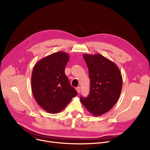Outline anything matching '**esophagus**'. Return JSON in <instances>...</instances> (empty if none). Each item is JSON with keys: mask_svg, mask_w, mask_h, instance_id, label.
I'll return each mask as SVG.
<instances>
[{"mask_svg": "<svg viewBox=\"0 0 150 150\" xmlns=\"http://www.w3.org/2000/svg\"><path fill=\"white\" fill-rule=\"evenodd\" d=\"M76 91H77V92L79 93L80 92V90H81V89H80V87H77L76 88Z\"/></svg>", "mask_w": 150, "mask_h": 150, "instance_id": "esophagus-1", "label": "esophagus"}]
</instances>
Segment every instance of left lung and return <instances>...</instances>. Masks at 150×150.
<instances>
[{"mask_svg":"<svg viewBox=\"0 0 150 150\" xmlns=\"http://www.w3.org/2000/svg\"><path fill=\"white\" fill-rule=\"evenodd\" d=\"M91 81L89 95L80 101L92 115L105 114L115 105L122 89V77L115 63L100 54H84Z\"/></svg>","mask_w":150,"mask_h":150,"instance_id":"8db88e82","label":"left lung"}]
</instances>
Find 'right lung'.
<instances>
[{"label":"right lung","instance_id":"add662e5","mask_svg":"<svg viewBox=\"0 0 150 150\" xmlns=\"http://www.w3.org/2000/svg\"><path fill=\"white\" fill-rule=\"evenodd\" d=\"M69 58L67 53L58 52L39 60L33 67V95L38 104L49 113L61 112L78 94L64 72Z\"/></svg>","mask_w":150,"mask_h":150}]
</instances>
